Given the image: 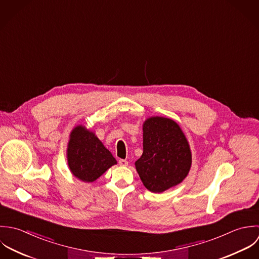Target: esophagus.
<instances>
[{"mask_svg": "<svg viewBox=\"0 0 259 259\" xmlns=\"http://www.w3.org/2000/svg\"><path fill=\"white\" fill-rule=\"evenodd\" d=\"M119 164H120L121 166H127V165H128V161L125 160V159H120V160H119Z\"/></svg>", "mask_w": 259, "mask_h": 259, "instance_id": "esophagus-1", "label": "esophagus"}]
</instances>
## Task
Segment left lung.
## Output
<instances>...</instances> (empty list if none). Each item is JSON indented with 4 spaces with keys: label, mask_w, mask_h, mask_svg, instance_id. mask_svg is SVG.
<instances>
[{
    "label": "left lung",
    "mask_w": 259,
    "mask_h": 259,
    "mask_svg": "<svg viewBox=\"0 0 259 259\" xmlns=\"http://www.w3.org/2000/svg\"><path fill=\"white\" fill-rule=\"evenodd\" d=\"M191 163L188 141L175 121L156 116L144 122L143 154L135 167L149 191L161 193L181 183Z\"/></svg>",
    "instance_id": "obj_1"
}]
</instances>
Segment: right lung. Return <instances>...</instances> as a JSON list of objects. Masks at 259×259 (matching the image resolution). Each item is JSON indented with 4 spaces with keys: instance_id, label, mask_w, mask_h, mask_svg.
<instances>
[{
    "instance_id": "1",
    "label": "right lung",
    "mask_w": 259,
    "mask_h": 259,
    "mask_svg": "<svg viewBox=\"0 0 259 259\" xmlns=\"http://www.w3.org/2000/svg\"><path fill=\"white\" fill-rule=\"evenodd\" d=\"M67 159L73 175L84 182L95 181L107 169L117 164L97 136L82 125L75 127L70 134Z\"/></svg>"
}]
</instances>
